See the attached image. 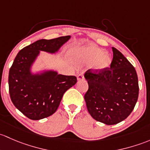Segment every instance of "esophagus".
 Listing matches in <instances>:
<instances>
[{
	"label": "esophagus",
	"mask_w": 150,
	"mask_h": 150,
	"mask_svg": "<svg viewBox=\"0 0 150 150\" xmlns=\"http://www.w3.org/2000/svg\"><path fill=\"white\" fill-rule=\"evenodd\" d=\"M84 79V76L83 74H80L77 76V80H78V81H79V80H82Z\"/></svg>",
	"instance_id": "34e87169"
}]
</instances>
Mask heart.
Listing matches in <instances>:
<instances>
[{
    "label": "heart",
    "mask_w": 150,
    "mask_h": 150,
    "mask_svg": "<svg viewBox=\"0 0 150 150\" xmlns=\"http://www.w3.org/2000/svg\"><path fill=\"white\" fill-rule=\"evenodd\" d=\"M71 61L76 64L92 63V68L96 71H102L110 67L112 58L104 50L95 45L72 49L69 52Z\"/></svg>",
    "instance_id": "heart-1"
}]
</instances>
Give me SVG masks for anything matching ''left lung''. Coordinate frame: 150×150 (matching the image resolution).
<instances>
[{"instance_id": "1", "label": "left lung", "mask_w": 150, "mask_h": 150, "mask_svg": "<svg viewBox=\"0 0 150 150\" xmlns=\"http://www.w3.org/2000/svg\"><path fill=\"white\" fill-rule=\"evenodd\" d=\"M110 67L102 71H86L84 77L89 89L84 95L91 116L106 125H114L126 119L138 100L137 71L124 55L112 47Z\"/></svg>"}]
</instances>
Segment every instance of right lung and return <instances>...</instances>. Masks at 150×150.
<instances>
[{"label": "right lung", "instance_id": "add662e5", "mask_svg": "<svg viewBox=\"0 0 150 150\" xmlns=\"http://www.w3.org/2000/svg\"><path fill=\"white\" fill-rule=\"evenodd\" d=\"M70 38L39 40L24 47L15 58L9 70V94L15 107L29 119L40 120L52 115L64 94L76 83L74 76L58 74L54 71L31 72L40 51L55 53Z\"/></svg>", "mask_w": 150, "mask_h": 150}]
</instances>
